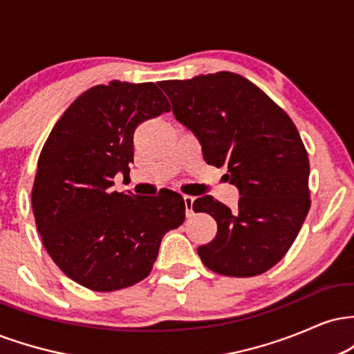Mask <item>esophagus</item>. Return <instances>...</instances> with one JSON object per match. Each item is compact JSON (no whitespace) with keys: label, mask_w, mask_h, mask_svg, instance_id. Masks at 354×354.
I'll return each instance as SVG.
<instances>
[{"label":"esophagus","mask_w":354,"mask_h":354,"mask_svg":"<svg viewBox=\"0 0 354 354\" xmlns=\"http://www.w3.org/2000/svg\"><path fill=\"white\" fill-rule=\"evenodd\" d=\"M183 201H185L186 216L191 218V216H193V196H188V194H185V196H183Z\"/></svg>","instance_id":"esophagus-1"}]
</instances>
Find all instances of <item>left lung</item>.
Masks as SVG:
<instances>
[{
  "label": "left lung",
  "instance_id": "8db88e82",
  "mask_svg": "<svg viewBox=\"0 0 354 354\" xmlns=\"http://www.w3.org/2000/svg\"><path fill=\"white\" fill-rule=\"evenodd\" d=\"M173 115L191 129L208 165L228 169L239 189L231 211L213 196L198 198L218 231L198 248L203 265L223 276L248 278L271 270L301 230L310 211V161L291 118L250 80L219 71L161 81Z\"/></svg>",
  "mask_w": 354,
  "mask_h": 354
}]
</instances>
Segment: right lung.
<instances>
[{
	"label": "right lung",
	"mask_w": 354,
	"mask_h": 354,
	"mask_svg": "<svg viewBox=\"0 0 354 354\" xmlns=\"http://www.w3.org/2000/svg\"><path fill=\"white\" fill-rule=\"evenodd\" d=\"M154 83L96 84L56 121L38 158L31 189L35 221L56 266L93 291H116L151 273L161 239L185 221L180 193L113 191L129 174L133 135L168 113Z\"/></svg>",
	"instance_id": "add662e5"
}]
</instances>
